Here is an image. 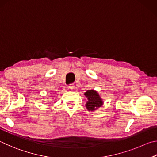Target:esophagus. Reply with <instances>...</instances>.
Returning a JSON list of instances; mask_svg holds the SVG:
<instances>
[{
    "label": "esophagus",
    "instance_id": "esophagus-1",
    "mask_svg": "<svg viewBox=\"0 0 157 157\" xmlns=\"http://www.w3.org/2000/svg\"><path fill=\"white\" fill-rule=\"evenodd\" d=\"M74 87H75V86H74V83H71V84L69 85V86H68V88L70 89V90H73Z\"/></svg>",
    "mask_w": 157,
    "mask_h": 157
}]
</instances>
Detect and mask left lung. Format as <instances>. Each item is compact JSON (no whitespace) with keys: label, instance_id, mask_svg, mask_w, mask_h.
<instances>
[{"label":"left lung","instance_id":"1","mask_svg":"<svg viewBox=\"0 0 157 157\" xmlns=\"http://www.w3.org/2000/svg\"><path fill=\"white\" fill-rule=\"evenodd\" d=\"M85 95L87 98L88 101L86 103V108L89 111H94L101 107L103 105V101L98 93L93 90H87L85 93Z\"/></svg>","mask_w":157,"mask_h":157}]
</instances>
